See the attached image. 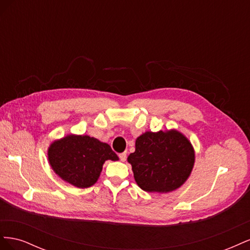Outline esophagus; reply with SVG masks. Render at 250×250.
<instances>
[{
    "instance_id": "1",
    "label": "esophagus",
    "mask_w": 250,
    "mask_h": 250,
    "mask_svg": "<svg viewBox=\"0 0 250 250\" xmlns=\"http://www.w3.org/2000/svg\"><path fill=\"white\" fill-rule=\"evenodd\" d=\"M119 157H120V160H121V162H125L126 161V152H123V153H120L119 154Z\"/></svg>"
}]
</instances>
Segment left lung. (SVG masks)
<instances>
[{
    "label": "left lung",
    "instance_id": "obj_1",
    "mask_svg": "<svg viewBox=\"0 0 250 250\" xmlns=\"http://www.w3.org/2000/svg\"><path fill=\"white\" fill-rule=\"evenodd\" d=\"M135 183L148 193H170L190 177L195 150L177 129L146 131L135 140V151L127 157Z\"/></svg>",
    "mask_w": 250,
    "mask_h": 250
}]
</instances>
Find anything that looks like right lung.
I'll list each match as a JSON object with an SVG mask.
<instances>
[{
	"instance_id": "add662e5",
	"label": "right lung",
	"mask_w": 250,
	"mask_h": 250,
	"mask_svg": "<svg viewBox=\"0 0 250 250\" xmlns=\"http://www.w3.org/2000/svg\"><path fill=\"white\" fill-rule=\"evenodd\" d=\"M52 170L65 183L79 188L94 186L106 161H119L110 146L87 134H67L48 147Z\"/></svg>"
}]
</instances>
